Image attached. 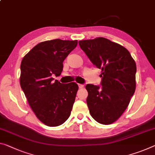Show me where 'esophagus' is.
Masks as SVG:
<instances>
[{
	"label": "esophagus",
	"instance_id": "34e87169",
	"mask_svg": "<svg viewBox=\"0 0 155 155\" xmlns=\"http://www.w3.org/2000/svg\"><path fill=\"white\" fill-rule=\"evenodd\" d=\"M78 87L80 88V89H81V88L83 87V84H78Z\"/></svg>",
	"mask_w": 155,
	"mask_h": 155
}]
</instances>
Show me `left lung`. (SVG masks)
I'll use <instances>...</instances> for the list:
<instances>
[{"label":"left lung","mask_w":155,"mask_h":155,"mask_svg":"<svg viewBox=\"0 0 155 155\" xmlns=\"http://www.w3.org/2000/svg\"><path fill=\"white\" fill-rule=\"evenodd\" d=\"M96 67L102 70L101 85L87 84L86 101L91 116L109 125L127 108L136 87V63L128 50L108 39L99 37L78 41Z\"/></svg>","instance_id":"left-lung-1"}]
</instances>
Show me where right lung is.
<instances>
[{
	"mask_svg": "<svg viewBox=\"0 0 155 155\" xmlns=\"http://www.w3.org/2000/svg\"><path fill=\"white\" fill-rule=\"evenodd\" d=\"M77 43L61 39L44 41L21 61V87L36 116L48 126H60L70 116L78 85L54 81L52 75H61L63 61Z\"/></svg>",
	"mask_w": 155,
	"mask_h": 155,
	"instance_id": "right-lung-1",
	"label": "right lung"
}]
</instances>
